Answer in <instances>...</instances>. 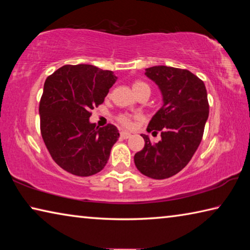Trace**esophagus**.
Segmentation results:
<instances>
[{
	"label": "esophagus",
	"mask_w": 250,
	"mask_h": 250,
	"mask_svg": "<svg viewBox=\"0 0 250 250\" xmlns=\"http://www.w3.org/2000/svg\"><path fill=\"white\" fill-rule=\"evenodd\" d=\"M120 137H121L122 139H129V138L131 137V133L126 132V131H121V132H120Z\"/></svg>",
	"instance_id": "1"
}]
</instances>
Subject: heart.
Wrapping results in <instances>:
<instances>
[{"mask_svg":"<svg viewBox=\"0 0 250 250\" xmlns=\"http://www.w3.org/2000/svg\"><path fill=\"white\" fill-rule=\"evenodd\" d=\"M132 89L134 92H138L143 89L150 90V87L147 86V83H146L145 82H141V80H135L132 83ZM117 121L118 124H120L121 125L124 126H130L132 125L133 119H135V117L129 115V113H120V115L117 116Z\"/></svg>","mask_w":250,"mask_h":250,"instance_id":"obj_1","label":"heart"}]
</instances>
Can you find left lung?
<instances>
[{
  "label": "left lung",
  "mask_w": 250,
  "mask_h": 250,
  "mask_svg": "<svg viewBox=\"0 0 250 250\" xmlns=\"http://www.w3.org/2000/svg\"><path fill=\"white\" fill-rule=\"evenodd\" d=\"M146 75L160 87L164 103L146 130L161 131L162 139L153 143L142 134L145 147L134 154V163L143 175L163 180L191 161L202 141L209 104L204 83L189 70L153 66Z\"/></svg>",
  "instance_id": "obj_1"
}]
</instances>
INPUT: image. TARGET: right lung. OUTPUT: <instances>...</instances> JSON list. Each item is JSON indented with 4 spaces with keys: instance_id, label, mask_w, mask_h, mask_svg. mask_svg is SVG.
Listing matches in <instances>:
<instances>
[{
    "instance_id": "obj_1",
    "label": "right lung",
    "mask_w": 250,
    "mask_h": 250,
    "mask_svg": "<svg viewBox=\"0 0 250 250\" xmlns=\"http://www.w3.org/2000/svg\"><path fill=\"white\" fill-rule=\"evenodd\" d=\"M117 77L92 65H65L45 80L40 101L41 133L62 170L90 176L107 164L119 138L117 126L90 124L91 110L104 103Z\"/></svg>"
}]
</instances>
